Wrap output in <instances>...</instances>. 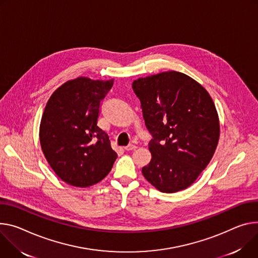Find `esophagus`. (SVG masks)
I'll return each instance as SVG.
<instances>
[{
  "mask_svg": "<svg viewBox=\"0 0 258 258\" xmlns=\"http://www.w3.org/2000/svg\"><path fill=\"white\" fill-rule=\"evenodd\" d=\"M137 148V146L135 145V144H133V143H131V144H128L127 146H125L124 147V149L126 150V151H131V150H135Z\"/></svg>",
  "mask_w": 258,
  "mask_h": 258,
  "instance_id": "obj_1",
  "label": "esophagus"
}]
</instances>
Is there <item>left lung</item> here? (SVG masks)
I'll list each match as a JSON object with an SVG mask.
<instances>
[{"instance_id":"left-lung-1","label":"left lung","mask_w":258,"mask_h":258,"mask_svg":"<svg viewBox=\"0 0 258 258\" xmlns=\"http://www.w3.org/2000/svg\"><path fill=\"white\" fill-rule=\"evenodd\" d=\"M151 134V160L142 169L161 192L190 186L213 157L219 140V119L212 98L195 79L176 71L133 82Z\"/></svg>"}]
</instances>
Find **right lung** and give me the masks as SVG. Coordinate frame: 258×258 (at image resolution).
<instances>
[{"label":"right lung","mask_w":258,"mask_h":258,"mask_svg":"<svg viewBox=\"0 0 258 258\" xmlns=\"http://www.w3.org/2000/svg\"><path fill=\"white\" fill-rule=\"evenodd\" d=\"M114 80L78 77L59 86L46 104L40 124L42 151L66 183L88 187L102 181L117 158L98 123L102 100Z\"/></svg>","instance_id":"add662e5"}]
</instances>
